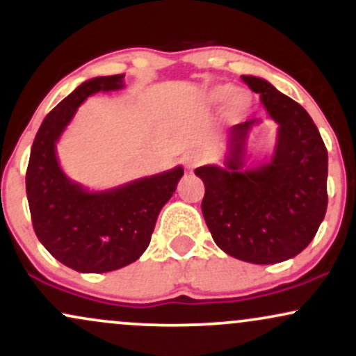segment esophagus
Returning a JSON list of instances; mask_svg holds the SVG:
<instances>
[{
    "mask_svg": "<svg viewBox=\"0 0 356 356\" xmlns=\"http://www.w3.org/2000/svg\"><path fill=\"white\" fill-rule=\"evenodd\" d=\"M184 162H186L187 169L194 170L195 167L204 164V155L199 152V150H191V152H187L186 157H184Z\"/></svg>",
    "mask_w": 356,
    "mask_h": 356,
    "instance_id": "obj_1",
    "label": "esophagus"
}]
</instances>
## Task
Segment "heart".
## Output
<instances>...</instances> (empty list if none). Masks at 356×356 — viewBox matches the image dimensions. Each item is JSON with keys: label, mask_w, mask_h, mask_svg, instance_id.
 Returning a JSON list of instances; mask_svg holds the SVG:
<instances>
[{"label": "heart", "mask_w": 356, "mask_h": 356, "mask_svg": "<svg viewBox=\"0 0 356 356\" xmlns=\"http://www.w3.org/2000/svg\"><path fill=\"white\" fill-rule=\"evenodd\" d=\"M229 101V115L238 118L244 113V110L248 108L249 105V97L246 93H234V87H231V85H219V87H214L209 92V102L211 104H216V105H220L224 104V102Z\"/></svg>", "instance_id": "1"}]
</instances>
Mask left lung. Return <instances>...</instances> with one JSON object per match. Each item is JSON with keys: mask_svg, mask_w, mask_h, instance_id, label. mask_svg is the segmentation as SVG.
<instances>
[{"mask_svg": "<svg viewBox=\"0 0 356 356\" xmlns=\"http://www.w3.org/2000/svg\"><path fill=\"white\" fill-rule=\"evenodd\" d=\"M259 93L280 125L271 162L241 170L244 147L257 120L231 127L226 167L202 165V214L224 252L252 264H275L300 254L312 243L328 206V152L308 112L271 83L241 76Z\"/></svg>", "mask_w": 356, "mask_h": 356, "instance_id": "obj_1", "label": "left lung"}]
</instances>
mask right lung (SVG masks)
Instances as JSON below:
<instances>
[{
  "instance_id": "1",
  "label": "right lung",
  "mask_w": 356,
  "mask_h": 356,
  "mask_svg": "<svg viewBox=\"0 0 356 356\" xmlns=\"http://www.w3.org/2000/svg\"><path fill=\"white\" fill-rule=\"evenodd\" d=\"M124 87V75L83 81L44 117L26 169V197L36 238L79 273H108L134 263L149 246L159 212L172 197L182 167L117 189L88 192L60 169L56 142L76 108L97 92Z\"/></svg>"
}]
</instances>
